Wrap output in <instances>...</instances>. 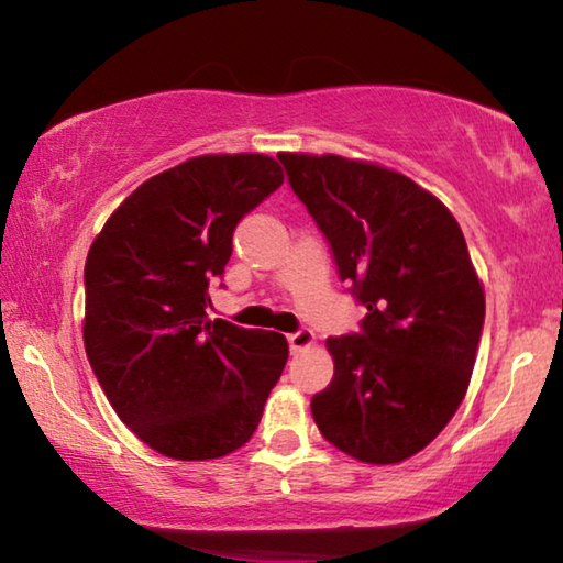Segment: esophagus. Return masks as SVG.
Masks as SVG:
<instances>
[{
  "mask_svg": "<svg viewBox=\"0 0 563 563\" xmlns=\"http://www.w3.org/2000/svg\"><path fill=\"white\" fill-rule=\"evenodd\" d=\"M312 342H316V332L308 330V328H300L298 332H290L288 335V345H290V352H302L308 350Z\"/></svg>",
  "mask_w": 563,
  "mask_h": 563,
  "instance_id": "1",
  "label": "esophagus"
}]
</instances>
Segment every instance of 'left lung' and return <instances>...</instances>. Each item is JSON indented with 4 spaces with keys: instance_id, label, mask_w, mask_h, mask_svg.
Instances as JSON below:
<instances>
[{
    "instance_id": "1",
    "label": "left lung",
    "mask_w": 563,
    "mask_h": 563,
    "mask_svg": "<svg viewBox=\"0 0 563 563\" xmlns=\"http://www.w3.org/2000/svg\"><path fill=\"white\" fill-rule=\"evenodd\" d=\"M278 158L367 308L360 332L328 338L335 375L312 417L360 462H405L454 417L479 347L484 290L462 228L397 170L335 154Z\"/></svg>"
}]
</instances>
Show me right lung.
<instances>
[{
  "label": "right lung",
  "instance_id": "add662e5",
  "mask_svg": "<svg viewBox=\"0 0 563 563\" xmlns=\"http://www.w3.org/2000/svg\"><path fill=\"white\" fill-rule=\"evenodd\" d=\"M283 184L263 154L188 158L111 213L84 268V347L121 422L180 462L251 440L288 362L280 332L208 320L233 231Z\"/></svg>",
  "mask_w": 563,
  "mask_h": 563
}]
</instances>
